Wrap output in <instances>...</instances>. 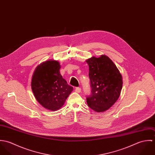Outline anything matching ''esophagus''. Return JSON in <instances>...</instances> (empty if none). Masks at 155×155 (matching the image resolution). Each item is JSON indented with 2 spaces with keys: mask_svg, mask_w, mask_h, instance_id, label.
<instances>
[{
  "mask_svg": "<svg viewBox=\"0 0 155 155\" xmlns=\"http://www.w3.org/2000/svg\"><path fill=\"white\" fill-rule=\"evenodd\" d=\"M75 91H76V92L79 93V92H81V88L80 87H77V88H75Z\"/></svg>",
  "mask_w": 155,
  "mask_h": 155,
  "instance_id": "obj_1",
  "label": "esophagus"
}]
</instances>
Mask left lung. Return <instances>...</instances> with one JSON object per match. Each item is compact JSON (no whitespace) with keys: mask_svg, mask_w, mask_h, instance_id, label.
<instances>
[{"mask_svg":"<svg viewBox=\"0 0 155 155\" xmlns=\"http://www.w3.org/2000/svg\"><path fill=\"white\" fill-rule=\"evenodd\" d=\"M91 94L87 97L89 107L97 112L108 110L119 98L122 77L113 62L106 55L92 57L87 61Z\"/></svg>","mask_w":155,"mask_h":155,"instance_id":"left-lung-1","label":"left lung"}]
</instances>
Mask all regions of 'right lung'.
<instances>
[{
  "instance_id": "1",
  "label": "right lung",
  "mask_w": 155,
  "mask_h": 155,
  "mask_svg": "<svg viewBox=\"0 0 155 155\" xmlns=\"http://www.w3.org/2000/svg\"><path fill=\"white\" fill-rule=\"evenodd\" d=\"M60 63L49 60L37 67L31 79V89L37 101L45 109L61 108L73 91L60 72Z\"/></svg>"
}]
</instances>
